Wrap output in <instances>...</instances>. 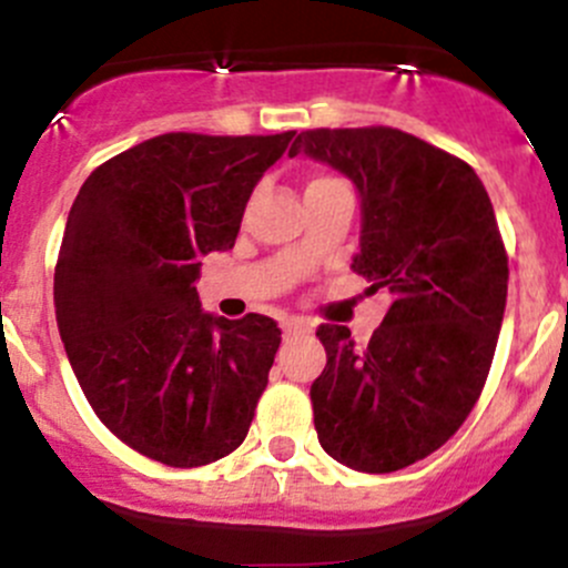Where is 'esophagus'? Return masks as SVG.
Instances as JSON below:
<instances>
[{
  "mask_svg": "<svg viewBox=\"0 0 568 568\" xmlns=\"http://www.w3.org/2000/svg\"><path fill=\"white\" fill-rule=\"evenodd\" d=\"M283 332H285V337H291V335H302V332H311V326H307V321H302V318H285Z\"/></svg>",
  "mask_w": 568,
  "mask_h": 568,
  "instance_id": "1",
  "label": "esophagus"
}]
</instances>
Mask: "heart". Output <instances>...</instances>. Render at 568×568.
I'll list each match as a JSON object with an SVG mask.
<instances>
[{
	"mask_svg": "<svg viewBox=\"0 0 568 568\" xmlns=\"http://www.w3.org/2000/svg\"><path fill=\"white\" fill-rule=\"evenodd\" d=\"M335 186H346V183H343L341 178H332V175H313L311 181H307L305 194H311V192H324V189H335Z\"/></svg>",
	"mask_w": 568,
	"mask_h": 568,
	"instance_id": "obj_1",
	"label": "heart"
}]
</instances>
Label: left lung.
<instances>
[{
  "mask_svg": "<svg viewBox=\"0 0 568 568\" xmlns=\"http://www.w3.org/2000/svg\"><path fill=\"white\" fill-rule=\"evenodd\" d=\"M307 153L354 181L363 236L352 268L393 305L368 346L321 324L326 365L313 423L326 454L395 473L443 448L489 376L508 294V255L484 183L467 162L390 125L307 129Z\"/></svg>",
  "mask_w": 568,
  "mask_h": 568,
  "instance_id": "obj_1",
  "label": "left lung"
}]
</instances>
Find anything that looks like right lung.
<instances>
[{
	"mask_svg": "<svg viewBox=\"0 0 568 568\" xmlns=\"http://www.w3.org/2000/svg\"><path fill=\"white\" fill-rule=\"evenodd\" d=\"M296 131H170L95 168L68 214L54 311L84 398L109 432L168 467H203L250 432L277 321L200 311V257L236 244L247 200Z\"/></svg>",
	"mask_w": 568,
	"mask_h": 568,
	"instance_id": "add662e5",
	"label": "right lung"
}]
</instances>
